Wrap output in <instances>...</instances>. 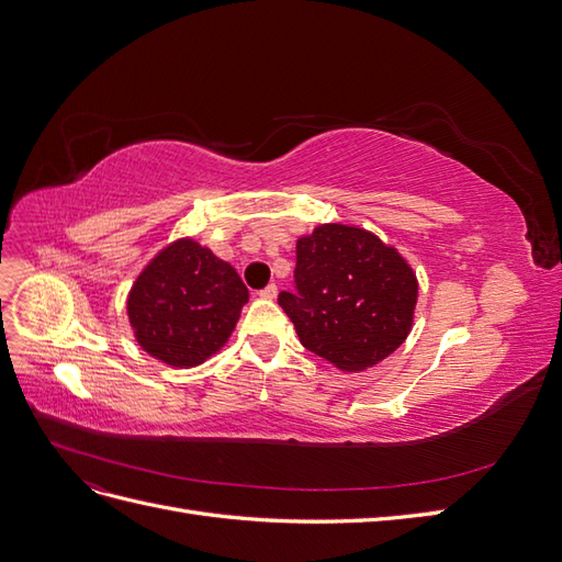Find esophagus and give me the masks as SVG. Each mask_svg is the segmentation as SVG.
Instances as JSON below:
<instances>
[{"mask_svg":"<svg viewBox=\"0 0 562 562\" xmlns=\"http://www.w3.org/2000/svg\"><path fill=\"white\" fill-rule=\"evenodd\" d=\"M277 295H279V288L274 283H269L267 288H262V291H260L262 300H277Z\"/></svg>","mask_w":562,"mask_h":562,"instance_id":"34e87169","label":"esophagus"}]
</instances>
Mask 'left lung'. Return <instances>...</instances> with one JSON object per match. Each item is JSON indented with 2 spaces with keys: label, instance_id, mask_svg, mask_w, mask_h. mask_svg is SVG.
I'll return each mask as SVG.
<instances>
[{
  "label": "left lung",
  "instance_id": "8db88e82",
  "mask_svg": "<svg viewBox=\"0 0 562 562\" xmlns=\"http://www.w3.org/2000/svg\"><path fill=\"white\" fill-rule=\"evenodd\" d=\"M295 293H279L300 342L342 372H363L413 330L417 277L363 227L328 223L297 239Z\"/></svg>",
  "mask_w": 562,
  "mask_h": 562
}]
</instances>
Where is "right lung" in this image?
<instances>
[{
    "label": "right lung",
    "mask_w": 562,
    "mask_h": 562,
    "mask_svg": "<svg viewBox=\"0 0 562 562\" xmlns=\"http://www.w3.org/2000/svg\"><path fill=\"white\" fill-rule=\"evenodd\" d=\"M248 288L236 269L182 236L164 246L133 281L126 314L135 342L171 368H194L227 345Z\"/></svg>",
    "instance_id": "obj_1"
}]
</instances>
